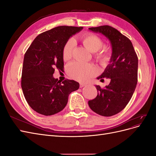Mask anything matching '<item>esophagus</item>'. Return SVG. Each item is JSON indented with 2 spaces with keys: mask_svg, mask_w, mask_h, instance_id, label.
<instances>
[{
  "mask_svg": "<svg viewBox=\"0 0 156 156\" xmlns=\"http://www.w3.org/2000/svg\"><path fill=\"white\" fill-rule=\"evenodd\" d=\"M86 85V84H84V83H81L79 84V87H80V88H83V87H84V86Z\"/></svg>",
  "mask_w": 156,
  "mask_h": 156,
  "instance_id": "1",
  "label": "esophagus"
}]
</instances>
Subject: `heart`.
Instances as JSON below:
<instances>
[{
	"label": "heart",
	"instance_id": "1",
	"mask_svg": "<svg viewBox=\"0 0 156 156\" xmlns=\"http://www.w3.org/2000/svg\"><path fill=\"white\" fill-rule=\"evenodd\" d=\"M79 41L84 48L90 52H95V58L101 65H106L111 58V51L107 46H103L100 51H97L102 45L100 37L92 33H85L79 37ZM74 42L69 40L62 48V58L68 60L72 55ZM66 72L70 77L79 82H85L94 75L96 69L90 64L73 62L68 65Z\"/></svg>",
	"mask_w": 156,
	"mask_h": 156
}]
</instances>
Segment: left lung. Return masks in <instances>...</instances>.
Masks as SVG:
<instances>
[{
    "label": "left lung",
    "mask_w": 156,
    "mask_h": 156,
    "mask_svg": "<svg viewBox=\"0 0 156 156\" xmlns=\"http://www.w3.org/2000/svg\"><path fill=\"white\" fill-rule=\"evenodd\" d=\"M88 29L105 36L112 48L109 64L97 77L100 81L108 78L111 82L104 88L96 85L98 95L88 101V105L98 115L111 116L123 110L133 96L137 83L138 57L131 41L115 28L103 25Z\"/></svg>",
    "instance_id": "obj_1"
}]
</instances>
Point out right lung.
Masks as SVG:
<instances>
[{"mask_svg":"<svg viewBox=\"0 0 156 156\" xmlns=\"http://www.w3.org/2000/svg\"><path fill=\"white\" fill-rule=\"evenodd\" d=\"M83 27L60 26L41 33L32 41L23 60L21 88L28 104L39 114L51 116L64 109L71 92L79 83L53 77L55 69L62 70V48L70 37Z\"/></svg>","mask_w":156,"mask_h":156,"instance_id":"add662e5","label":"right lung"}]
</instances>
